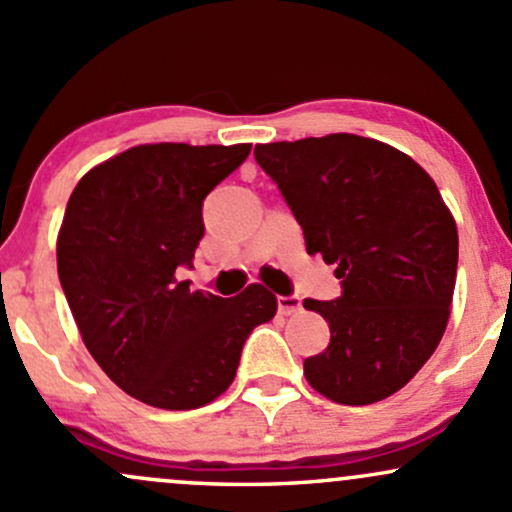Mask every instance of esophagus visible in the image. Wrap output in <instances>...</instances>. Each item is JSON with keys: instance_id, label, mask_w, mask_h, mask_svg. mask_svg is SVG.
Listing matches in <instances>:
<instances>
[{"instance_id": "34e87169", "label": "esophagus", "mask_w": 512, "mask_h": 512, "mask_svg": "<svg viewBox=\"0 0 512 512\" xmlns=\"http://www.w3.org/2000/svg\"><path fill=\"white\" fill-rule=\"evenodd\" d=\"M277 303H279V313H282V316H291V313L301 311L299 296H279Z\"/></svg>"}]
</instances>
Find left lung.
<instances>
[{"label":"left lung","instance_id":"obj_1","mask_svg":"<svg viewBox=\"0 0 512 512\" xmlns=\"http://www.w3.org/2000/svg\"><path fill=\"white\" fill-rule=\"evenodd\" d=\"M308 255L335 265L342 296L306 299L330 345L303 362L306 381L342 406L384 401L408 384L445 335L459 235L440 189L413 157L374 138L330 133L257 145Z\"/></svg>","mask_w":512,"mask_h":512}]
</instances>
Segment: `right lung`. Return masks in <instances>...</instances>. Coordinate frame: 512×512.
Returning a JSON list of instances; mask_svg holds the SVG:
<instances>
[{
	"label": "right lung",
	"instance_id": "add662e5",
	"mask_svg": "<svg viewBox=\"0 0 512 512\" xmlns=\"http://www.w3.org/2000/svg\"><path fill=\"white\" fill-rule=\"evenodd\" d=\"M250 143H148L92 167L67 201L58 277L89 355L138 401L192 411L233 384L252 328L274 318L262 284L221 299L179 282L204 235L201 204Z\"/></svg>",
	"mask_w": 512,
	"mask_h": 512
}]
</instances>
